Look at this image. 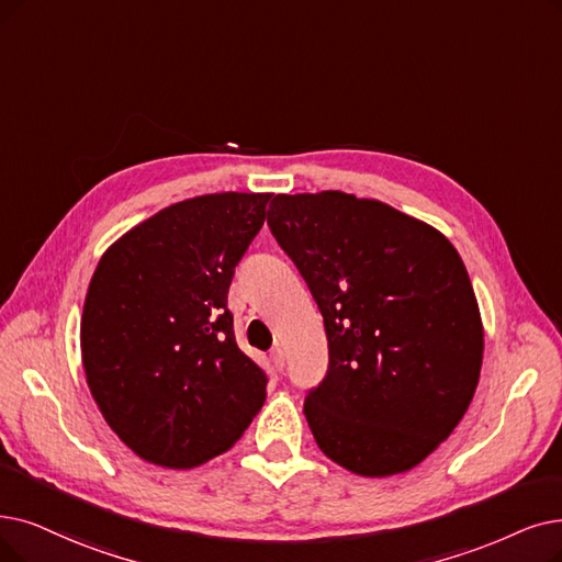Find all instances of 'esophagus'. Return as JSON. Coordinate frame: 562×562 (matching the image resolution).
<instances>
[{
  "label": "esophagus",
  "instance_id": "obj_1",
  "mask_svg": "<svg viewBox=\"0 0 562 562\" xmlns=\"http://www.w3.org/2000/svg\"><path fill=\"white\" fill-rule=\"evenodd\" d=\"M269 357H272L274 367H277L279 371H283V367H285V355H283V350H281V348H274L272 352H269Z\"/></svg>",
  "mask_w": 562,
  "mask_h": 562
}]
</instances>
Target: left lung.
<instances>
[{"label": "left lung", "mask_w": 562, "mask_h": 562, "mask_svg": "<svg viewBox=\"0 0 562 562\" xmlns=\"http://www.w3.org/2000/svg\"><path fill=\"white\" fill-rule=\"evenodd\" d=\"M267 226L304 277L329 367L304 401L321 450L355 475L406 473L477 390L484 327L452 241L380 200L277 195Z\"/></svg>", "instance_id": "8db88e82"}]
</instances>
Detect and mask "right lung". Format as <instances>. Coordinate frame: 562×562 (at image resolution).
I'll list each match as a JSON object with an SVG mask.
<instances>
[{
	"label": "right lung",
	"mask_w": 562,
	"mask_h": 562,
	"mask_svg": "<svg viewBox=\"0 0 562 562\" xmlns=\"http://www.w3.org/2000/svg\"><path fill=\"white\" fill-rule=\"evenodd\" d=\"M272 193H210L122 235L89 281L80 350L120 440L164 468H195L241 438L267 373L237 348L228 288Z\"/></svg>",
	"instance_id": "1"
}]
</instances>
